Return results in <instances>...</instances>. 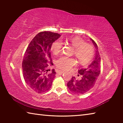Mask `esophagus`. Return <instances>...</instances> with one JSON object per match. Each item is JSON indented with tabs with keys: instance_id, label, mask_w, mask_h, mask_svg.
Instances as JSON below:
<instances>
[{
	"instance_id": "34e87169",
	"label": "esophagus",
	"mask_w": 123,
	"mask_h": 123,
	"mask_svg": "<svg viewBox=\"0 0 123 123\" xmlns=\"http://www.w3.org/2000/svg\"><path fill=\"white\" fill-rule=\"evenodd\" d=\"M57 74H59V75H62V74L64 72H63V71H61V70H58V71L57 72Z\"/></svg>"
}]
</instances>
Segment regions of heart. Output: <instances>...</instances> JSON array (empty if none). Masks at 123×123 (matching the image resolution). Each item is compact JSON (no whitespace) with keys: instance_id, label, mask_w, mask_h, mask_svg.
Segmentation results:
<instances>
[{"instance_id":"heart-1","label":"heart","mask_w":123,"mask_h":123,"mask_svg":"<svg viewBox=\"0 0 123 123\" xmlns=\"http://www.w3.org/2000/svg\"><path fill=\"white\" fill-rule=\"evenodd\" d=\"M74 48V54L80 63L85 65L88 63L94 55V48L90 44L86 43L82 38L74 36L67 39ZM51 50L55 55L60 53L62 48V42L60 39H57L52 43ZM76 64V61L74 58L62 56L57 60L56 65L62 70H69Z\"/></svg>"}]
</instances>
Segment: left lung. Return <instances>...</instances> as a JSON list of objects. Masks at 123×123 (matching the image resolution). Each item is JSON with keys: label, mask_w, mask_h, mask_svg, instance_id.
Wrapping results in <instances>:
<instances>
[{"label": "left lung", "mask_w": 123, "mask_h": 123, "mask_svg": "<svg viewBox=\"0 0 123 123\" xmlns=\"http://www.w3.org/2000/svg\"><path fill=\"white\" fill-rule=\"evenodd\" d=\"M90 39L96 49L93 61L86 68L79 69V78L72 77L67 83L68 88L75 94H83L92 88L100 73L101 58L98 48L96 43L92 38Z\"/></svg>", "instance_id": "obj_1"}]
</instances>
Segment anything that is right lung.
<instances>
[{
  "instance_id": "obj_1",
  "label": "right lung",
  "mask_w": 123,
  "mask_h": 123,
  "mask_svg": "<svg viewBox=\"0 0 123 123\" xmlns=\"http://www.w3.org/2000/svg\"><path fill=\"white\" fill-rule=\"evenodd\" d=\"M61 36L57 33L43 31L38 33L29 43L22 62L23 77L26 84L38 93L44 92L51 88L55 77L51 57V44Z\"/></svg>"
}]
</instances>
